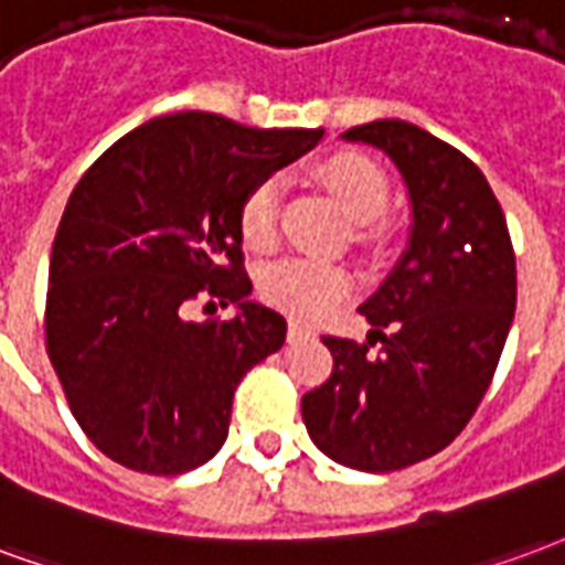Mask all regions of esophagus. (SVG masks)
<instances>
[{
  "instance_id": "1",
  "label": "esophagus",
  "mask_w": 565,
  "mask_h": 565,
  "mask_svg": "<svg viewBox=\"0 0 565 565\" xmlns=\"http://www.w3.org/2000/svg\"><path fill=\"white\" fill-rule=\"evenodd\" d=\"M310 328H303L300 322H288V343H300V340H310Z\"/></svg>"
}]
</instances>
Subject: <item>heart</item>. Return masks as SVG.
I'll use <instances>...</instances> for the list:
<instances>
[{"label":"heart","mask_w":565,"mask_h":565,"mask_svg":"<svg viewBox=\"0 0 565 565\" xmlns=\"http://www.w3.org/2000/svg\"><path fill=\"white\" fill-rule=\"evenodd\" d=\"M322 180L340 207L355 222H373L388 207V177L370 156L358 150L328 152L316 164ZM279 189L277 177L258 180L237 207V232L246 249L267 253L277 246L279 237ZM355 286L352 270L316 258H282L262 270L258 291L277 310L298 316V319H324L331 316Z\"/></svg>","instance_id":"obj_1"}]
</instances>
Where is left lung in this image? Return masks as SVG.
I'll use <instances>...</instances> for the list:
<instances>
[{"instance_id": "obj_1", "label": "left lung", "mask_w": 565, "mask_h": 565, "mask_svg": "<svg viewBox=\"0 0 565 565\" xmlns=\"http://www.w3.org/2000/svg\"><path fill=\"white\" fill-rule=\"evenodd\" d=\"M343 138L401 168L413 234L401 265L358 307L373 324L367 343L322 337L333 370L303 394L300 415L331 460L394 472L443 451L479 409L514 319V249L479 164L451 143L403 119Z\"/></svg>"}]
</instances>
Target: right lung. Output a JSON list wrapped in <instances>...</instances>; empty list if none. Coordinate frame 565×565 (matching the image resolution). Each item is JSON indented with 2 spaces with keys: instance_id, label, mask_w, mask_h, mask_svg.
<instances>
[{
  "instance_id": "right-lung-1",
  "label": "right lung",
  "mask_w": 565,
  "mask_h": 565,
  "mask_svg": "<svg viewBox=\"0 0 565 565\" xmlns=\"http://www.w3.org/2000/svg\"><path fill=\"white\" fill-rule=\"evenodd\" d=\"M322 135L183 110L122 135L74 186L44 337L81 430L119 467L180 476L222 448L241 379L286 343V319L246 300L237 207ZM198 297L242 312L186 323Z\"/></svg>"
}]
</instances>
